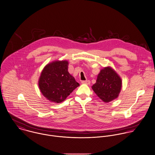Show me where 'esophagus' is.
I'll return each mask as SVG.
<instances>
[{"label": "esophagus", "mask_w": 155, "mask_h": 155, "mask_svg": "<svg viewBox=\"0 0 155 155\" xmlns=\"http://www.w3.org/2000/svg\"><path fill=\"white\" fill-rule=\"evenodd\" d=\"M82 84H90V81L89 80H85V81H81Z\"/></svg>", "instance_id": "esophagus-1"}]
</instances>
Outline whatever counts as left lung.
<instances>
[{
  "label": "left lung",
  "mask_w": 155,
  "mask_h": 155,
  "mask_svg": "<svg viewBox=\"0 0 155 155\" xmlns=\"http://www.w3.org/2000/svg\"><path fill=\"white\" fill-rule=\"evenodd\" d=\"M121 86L122 81L117 72L110 67H106L98 74L92 89L104 102H109L118 97Z\"/></svg>",
  "instance_id": "8db88e82"
}]
</instances>
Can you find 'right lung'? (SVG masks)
I'll return each mask as SVG.
<instances>
[{
  "label": "right lung",
  "mask_w": 155,
  "mask_h": 155,
  "mask_svg": "<svg viewBox=\"0 0 155 155\" xmlns=\"http://www.w3.org/2000/svg\"><path fill=\"white\" fill-rule=\"evenodd\" d=\"M67 61L48 64L41 72L38 86L43 96L53 102L61 103L80 86L68 71Z\"/></svg>",
  "instance_id": "add662e5"
}]
</instances>
